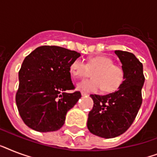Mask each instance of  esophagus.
Listing matches in <instances>:
<instances>
[{
    "mask_svg": "<svg viewBox=\"0 0 157 157\" xmlns=\"http://www.w3.org/2000/svg\"><path fill=\"white\" fill-rule=\"evenodd\" d=\"M81 95L82 96H86V95H88L86 93H84V92H81Z\"/></svg>",
    "mask_w": 157,
    "mask_h": 157,
    "instance_id": "esophagus-1",
    "label": "esophagus"
}]
</instances>
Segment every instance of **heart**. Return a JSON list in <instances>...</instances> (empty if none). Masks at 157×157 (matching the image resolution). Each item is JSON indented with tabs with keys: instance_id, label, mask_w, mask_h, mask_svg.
Segmentation results:
<instances>
[{
	"instance_id": "heart-1",
	"label": "heart",
	"mask_w": 157,
	"mask_h": 157,
	"mask_svg": "<svg viewBox=\"0 0 157 157\" xmlns=\"http://www.w3.org/2000/svg\"><path fill=\"white\" fill-rule=\"evenodd\" d=\"M94 71L92 79L79 82L76 89L84 93H97L102 90L106 93L117 91L124 81L122 67L113 64V60L107 56H96L89 59L86 64L81 59H75L70 66V71L75 78H81Z\"/></svg>"
}]
</instances>
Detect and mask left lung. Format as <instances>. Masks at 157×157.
Here are the masks:
<instances>
[{
	"instance_id": "obj_1",
	"label": "left lung",
	"mask_w": 157,
	"mask_h": 157,
	"mask_svg": "<svg viewBox=\"0 0 157 157\" xmlns=\"http://www.w3.org/2000/svg\"><path fill=\"white\" fill-rule=\"evenodd\" d=\"M124 71V81L118 90L106 95L91 94L93 109L87 127L96 136L112 139L122 134L134 122L142 104L144 78L143 64L132 53L115 50Z\"/></svg>"
}]
</instances>
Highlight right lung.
Here are the masks:
<instances>
[{
    "instance_id": "add662e5",
    "label": "right lung",
    "mask_w": 157,
    "mask_h": 157,
    "mask_svg": "<svg viewBox=\"0 0 157 157\" xmlns=\"http://www.w3.org/2000/svg\"><path fill=\"white\" fill-rule=\"evenodd\" d=\"M81 54L59 46L44 45L23 60L18 72L16 105L21 118L38 132L59 130L67 112L81 97L75 88L70 66Z\"/></svg>"
}]
</instances>
